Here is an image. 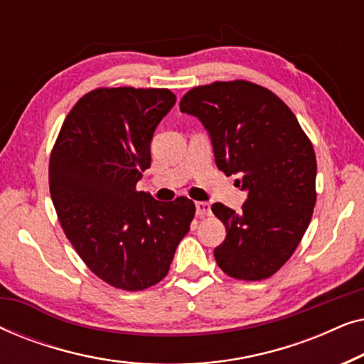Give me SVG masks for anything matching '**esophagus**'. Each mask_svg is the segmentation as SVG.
I'll use <instances>...</instances> for the list:
<instances>
[{
    "mask_svg": "<svg viewBox=\"0 0 364 364\" xmlns=\"http://www.w3.org/2000/svg\"><path fill=\"white\" fill-rule=\"evenodd\" d=\"M196 208H197V215L200 218L210 215V212H212L210 210V203H207V202H197Z\"/></svg>",
    "mask_w": 364,
    "mask_h": 364,
    "instance_id": "esophagus-1",
    "label": "esophagus"
}]
</instances>
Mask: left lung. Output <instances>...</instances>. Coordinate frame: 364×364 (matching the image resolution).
Masks as SVG:
<instances>
[{"mask_svg": "<svg viewBox=\"0 0 364 364\" xmlns=\"http://www.w3.org/2000/svg\"><path fill=\"white\" fill-rule=\"evenodd\" d=\"M210 134L217 167L248 192L242 212L223 203L212 212L227 237L213 255L237 280L272 277L296 250L316 203V157L291 109L250 81H215L182 97Z\"/></svg>", "mask_w": 364, "mask_h": 364, "instance_id": "left-lung-1", "label": "left lung"}]
</instances>
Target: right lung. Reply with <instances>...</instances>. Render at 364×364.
Returning a JSON list of instances; mask_svg holds the SVG:
<instances>
[{
    "mask_svg": "<svg viewBox=\"0 0 364 364\" xmlns=\"http://www.w3.org/2000/svg\"><path fill=\"white\" fill-rule=\"evenodd\" d=\"M173 104L168 89L97 87L74 104L51 151L49 192L63 230L114 288L161 282L196 215L191 198L159 202L136 191L151 167L154 131Z\"/></svg>",
    "mask_w": 364,
    "mask_h": 364,
    "instance_id": "add662e5",
    "label": "right lung"
}]
</instances>
